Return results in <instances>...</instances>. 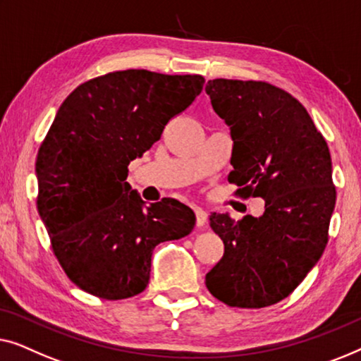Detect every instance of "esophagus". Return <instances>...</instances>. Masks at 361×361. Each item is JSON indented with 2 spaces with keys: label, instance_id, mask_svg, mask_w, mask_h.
<instances>
[{
  "label": "esophagus",
  "instance_id": "obj_1",
  "mask_svg": "<svg viewBox=\"0 0 361 361\" xmlns=\"http://www.w3.org/2000/svg\"><path fill=\"white\" fill-rule=\"evenodd\" d=\"M195 214H196V226L197 227L206 226L207 212L204 209H201V207H195Z\"/></svg>",
  "mask_w": 361,
  "mask_h": 361
}]
</instances>
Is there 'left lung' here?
I'll return each mask as SVG.
<instances>
[{
	"mask_svg": "<svg viewBox=\"0 0 361 361\" xmlns=\"http://www.w3.org/2000/svg\"><path fill=\"white\" fill-rule=\"evenodd\" d=\"M206 93L231 128L229 181L242 197L265 200L260 217L211 214L224 255L206 286L231 307L271 306L299 286L327 245L335 206L331 152L306 108L275 85L216 78Z\"/></svg>",
	"mask_w": 361,
	"mask_h": 361,
	"instance_id": "8db88e82",
	"label": "left lung"
}]
</instances>
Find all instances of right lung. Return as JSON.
<instances>
[{
  "mask_svg": "<svg viewBox=\"0 0 361 361\" xmlns=\"http://www.w3.org/2000/svg\"><path fill=\"white\" fill-rule=\"evenodd\" d=\"M201 75L123 70L81 83L40 144L37 209L60 267L80 289L118 301L144 291L152 252L195 227L173 197L145 206L128 165L202 91Z\"/></svg>",
  "mask_w": 361,
  "mask_h": 361,
  "instance_id": "obj_1",
  "label": "right lung"
}]
</instances>
